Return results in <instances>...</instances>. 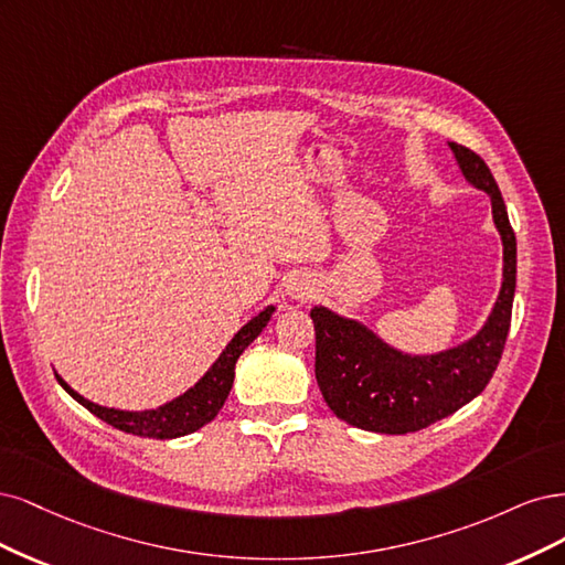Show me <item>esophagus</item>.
<instances>
[{
  "mask_svg": "<svg viewBox=\"0 0 565 565\" xmlns=\"http://www.w3.org/2000/svg\"><path fill=\"white\" fill-rule=\"evenodd\" d=\"M288 294L294 296L296 300H300V302H307L309 298H312V294H315V286L309 284L307 279H294V281H290V286H288Z\"/></svg>",
  "mask_w": 565,
  "mask_h": 565,
  "instance_id": "esophagus-1",
  "label": "esophagus"
}]
</instances>
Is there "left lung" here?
I'll list each match as a JSON object with an SVG mask.
<instances>
[{
    "label": "left lung",
    "mask_w": 565,
    "mask_h": 565,
    "mask_svg": "<svg viewBox=\"0 0 565 565\" xmlns=\"http://www.w3.org/2000/svg\"><path fill=\"white\" fill-rule=\"evenodd\" d=\"M448 145L462 175L488 192L493 204V221L504 246L500 296L475 338L429 356L398 352L363 323L315 307L309 317L317 335L319 390L340 420L359 429L408 434L444 420L486 390L504 350L516 290V236L486 161L465 145Z\"/></svg>",
    "instance_id": "obj_1"
}]
</instances>
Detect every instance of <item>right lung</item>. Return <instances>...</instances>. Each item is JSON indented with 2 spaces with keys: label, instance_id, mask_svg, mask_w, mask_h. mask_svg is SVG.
Returning a JSON list of instances; mask_svg holds the SVG:
<instances>
[{
  "label": "right lung",
  "instance_id": "add662e5",
  "mask_svg": "<svg viewBox=\"0 0 565 565\" xmlns=\"http://www.w3.org/2000/svg\"><path fill=\"white\" fill-rule=\"evenodd\" d=\"M271 312H275V307H267L258 317H253L244 329L232 338L225 352L217 356V361L209 369V373L199 380L194 387H190L183 396H178L173 402L163 404L154 411L134 413V411H117V408L90 404L88 398H84L82 394L72 390L61 375H56V380L61 382V387L75 398V402H79L86 411L100 417L103 423L113 425L126 434L148 436V439H175V436H185L202 429L213 420L217 411L223 408L234 382L236 359H239L248 344L263 333Z\"/></svg>",
  "mask_w": 565,
  "mask_h": 565
}]
</instances>
